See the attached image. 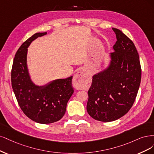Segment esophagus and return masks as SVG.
Returning <instances> with one entry per match:
<instances>
[{
    "label": "esophagus",
    "mask_w": 154,
    "mask_h": 154,
    "mask_svg": "<svg viewBox=\"0 0 154 154\" xmlns=\"http://www.w3.org/2000/svg\"><path fill=\"white\" fill-rule=\"evenodd\" d=\"M84 79H85V73L82 71L79 72L77 73H76L75 76L73 77V86L77 90H79L81 87V84L84 81Z\"/></svg>",
    "instance_id": "34e87169"
}]
</instances>
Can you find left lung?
I'll list each match as a JSON object with an SVG mask.
<instances>
[{
	"instance_id": "1",
	"label": "left lung",
	"mask_w": 154,
	"mask_h": 154,
	"mask_svg": "<svg viewBox=\"0 0 154 154\" xmlns=\"http://www.w3.org/2000/svg\"><path fill=\"white\" fill-rule=\"evenodd\" d=\"M117 41L110 66L93 77L88 90L87 111L96 120L109 122L127 114L134 102L141 79L134 44L120 30L112 28Z\"/></svg>"
}]
</instances>
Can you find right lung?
Here are the masks:
<instances>
[{
  "label": "right lung",
  "mask_w": 154,
  "mask_h": 154,
  "mask_svg": "<svg viewBox=\"0 0 154 154\" xmlns=\"http://www.w3.org/2000/svg\"><path fill=\"white\" fill-rule=\"evenodd\" d=\"M45 34L47 32L36 33L22 43L14 57L11 69V85L20 107L31 120L42 124L61 120L73 93L72 76L42 87L35 86L31 81L26 64L27 47L34 39Z\"/></svg>",
  "instance_id": "1"
}]
</instances>
